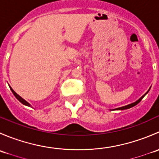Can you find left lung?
<instances>
[{
    "label": "left lung",
    "instance_id": "obj_1",
    "mask_svg": "<svg viewBox=\"0 0 159 159\" xmlns=\"http://www.w3.org/2000/svg\"><path fill=\"white\" fill-rule=\"evenodd\" d=\"M149 90H150V89H148V91H147V92L145 93V94H144V95H142V97H141L139 99V100H137V101H136V102H133V103H131V104H129V105H125V106L120 107V108H115V109H111V110H125V109H129V108H132V107L135 106V105H138V104H139V102H141V100H142V99L144 97H145V94H147V93L148 92V91H149Z\"/></svg>",
    "mask_w": 159,
    "mask_h": 159
}]
</instances>
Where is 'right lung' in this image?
<instances>
[{
    "label": "right lung",
    "mask_w": 159,
    "mask_h": 159,
    "mask_svg": "<svg viewBox=\"0 0 159 159\" xmlns=\"http://www.w3.org/2000/svg\"><path fill=\"white\" fill-rule=\"evenodd\" d=\"M10 89H11V91H12V93H13V94H14V95L15 96V97H16V98H17V100H18L19 102H20V103H22V104H23V105H26V106H28V107H31V105H30V104L28 103V102H27V101H25V99H24V98H22L20 97V95H18V94H17V93H16L15 91H14V90H13L12 89H11V87H10Z\"/></svg>",
    "instance_id": "right-lung-1"
}]
</instances>
